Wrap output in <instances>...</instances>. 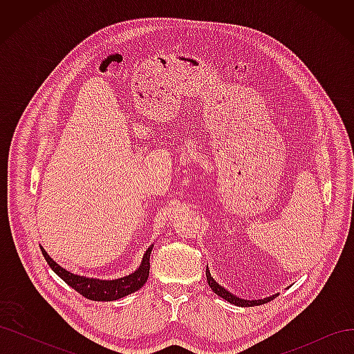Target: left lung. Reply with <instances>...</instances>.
Instances as JSON below:
<instances>
[{
    "label": "left lung",
    "mask_w": 354,
    "mask_h": 354,
    "mask_svg": "<svg viewBox=\"0 0 354 354\" xmlns=\"http://www.w3.org/2000/svg\"><path fill=\"white\" fill-rule=\"evenodd\" d=\"M207 282L209 285V288L212 289V292H216L218 297H221L223 299H226V301H229L230 304H234V306H239V307H254V306H261L264 303H269L272 301V299L277 295H272V297H267L264 299H243V298H239L236 295H233L232 292H229L226 288H223L221 285H218L216 281H214V277L211 276L208 267H207Z\"/></svg>",
    "instance_id": "left-lung-1"
}]
</instances>
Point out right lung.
I'll list each match as a JSON object with an SVG mask.
<instances>
[{"label": "right lung", "mask_w": 354, "mask_h": 354, "mask_svg": "<svg viewBox=\"0 0 354 354\" xmlns=\"http://www.w3.org/2000/svg\"><path fill=\"white\" fill-rule=\"evenodd\" d=\"M152 248L153 245H151L146 250L142 264L134 273L120 277V279H113V281H102V279H94V277L73 274L66 269H63L62 266H59L55 260H53L42 246H41V251H42V255H44L46 261L51 267V270L55 272L60 279L65 281L71 288H73L75 291L80 292L82 297L93 299V301H113V299H120L122 297H127L128 294L138 291V289L146 283L149 277V269H151L149 259H151Z\"/></svg>", "instance_id": "add662e5"}]
</instances>
